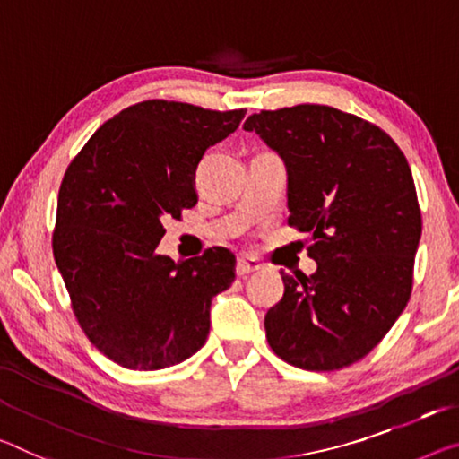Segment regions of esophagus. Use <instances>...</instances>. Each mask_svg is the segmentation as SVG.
Masks as SVG:
<instances>
[{"label": "esophagus", "mask_w": 459, "mask_h": 459, "mask_svg": "<svg viewBox=\"0 0 459 459\" xmlns=\"http://www.w3.org/2000/svg\"><path fill=\"white\" fill-rule=\"evenodd\" d=\"M261 269V264L255 259H249V257H241L237 261V275H241V278H247L249 273H255Z\"/></svg>", "instance_id": "esophagus-1"}]
</instances>
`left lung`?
<instances>
[{"instance_id": "obj_1", "label": "left lung", "mask_w": 459, "mask_h": 459, "mask_svg": "<svg viewBox=\"0 0 459 459\" xmlns=\"http://www.w3.org/2000/svg\"><path fill=\"white\" fill-rule=\"evenodd\" d=\"M245 130L288 171L290 227L312 238V275L281 272L269 347L310 372L351 366L380 343L412 290L420 208L409 161L382 128L331 106L261 110Z\"/></svg>"}]
</instances>
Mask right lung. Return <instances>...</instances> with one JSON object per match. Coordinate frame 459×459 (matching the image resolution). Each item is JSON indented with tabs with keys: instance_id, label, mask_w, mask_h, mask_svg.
I'll use <instances>...</instances> for the list:
<instances>
[{
	"instance_id": "add662e5",
	"label": "right lung",
	"mask_w": 459,
	"mask_h": 459,
	"mask_svg": "<svg viewBox=\"0 0 459 459\" xmlns=\"http://www.w3.org/2000/svg\"><path fill=\"white\" fill-rule=\"evenodd\" d=\"M247 110L147 100L104 122L61 181L53 253L87 339L108 359L152 372L206 343L210 304L235 281L224 247L159 255L165 218L198 202L195 167Z\"/></svg>"
}]
</instances>
